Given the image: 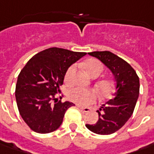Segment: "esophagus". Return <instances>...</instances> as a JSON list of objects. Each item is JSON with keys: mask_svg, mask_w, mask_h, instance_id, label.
I'll list each match as a JSON object with an SVG mask.
<instances>
[{"mask_svg": "<svg viewBox=\"0 0 154 154\" xmlns=\"http://www.w3.org/2000/svg\"><path fill=\"white\" fill-rule=\"evenodd\" d=\"M77 106L78 109H80L83 111V112H85V113H87V112H89V111L90 110V108H87V107H82V106H80V105H77Z\"/></svg>", "mask_w": 154, "mask_h": 154, "instance_id": "34e87169", "label": "esophagus"}]
</instances>
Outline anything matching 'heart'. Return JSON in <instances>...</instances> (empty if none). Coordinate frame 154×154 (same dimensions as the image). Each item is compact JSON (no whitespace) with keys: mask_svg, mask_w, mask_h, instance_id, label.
Listing matches in <instances>:
<instances>
[{"mask_svg":"<svg viewBox=\"0 0 154 154\" xmlns=\"http://www.w3.org/2000/svg\"><path fill=\"white\" fill-rule=\"evenodd\" d=\"M84 68L87 73L90 77L97 76L98 77L103 70V65L101 62L96 59H90L85 63ZM76 71V66L71 65L66 71L65 81L70 83L71 77ZM97 90L99 95L103 97H109L114 90V84L109 79H104L97 82L96 84ZM68 97L74 103L80 105H87L88 103H93L96 100V93L91 90L82 89V88H74L70 90L68 93Z\"/></svg>","mask_w":154,"mask_h":154,"instance_id":"obj_1","label":"heart"}]
</instances>
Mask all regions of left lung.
<instances>
[{
    "label": "left lung",
    "mask_w": 154,
    "mask_h": 154,
    "mask_svg": "<svg viewBox=\"0 0 154 154\" xmlns=\"http://www.w3.org/2000/svg\"><path fill=\"white\" fill-rule=\"evenodd\" d=\"M88 54L97 57L112 72L116 91L97 111L99 115L97 123L85 126L97 134H111L122 128L133 115L140 93V79L130 64L109 51Z\"/></svg>",
    "instance_id": "left-lung-1"
}]
</instances>
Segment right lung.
I'll use <instances>...</instances> for the list:
<instances>
[{"instance_id":"add662e5","label":"right lung","mask_w":154,"mask_h":154,"mask_svg":"<svg viewBox=\"0 0 154 154\" xmlns=\"http://www.w3.org/2000/svg\"><path fill=\"white\" fill-rule=\"evenodd\" d=\"M85 55L86 52L51 47L34 55L21 70L15 98L20 116L32 130L48 134L60 127L65 112L74 103H61L55 95L60 92L68 68Z\"/></svg>"}]
</instances>
